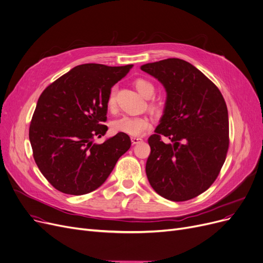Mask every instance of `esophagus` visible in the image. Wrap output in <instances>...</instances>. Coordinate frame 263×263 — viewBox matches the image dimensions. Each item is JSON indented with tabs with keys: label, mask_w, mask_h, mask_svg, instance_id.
I'll return each mask as SVG.
<instances>
[{
	"label": "esophagus",
	"mask_w": 263,
	"mask_h": 263,
	"mask_svg": "<svg viewBox=\"0 0 263 263\" xmlns=\"http://www.w3.org/2000/svg\"><path fill=\"white\" fill-rule=\"evenodd\" d=\"M131 141H132V144H139L141 142H143V139L142 138H139V136H132L131 138Z\"/></svg>",
	"instance_id": "esophagus-1"
}]
</instances>
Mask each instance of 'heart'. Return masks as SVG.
I'll list each match as a JSON object with an SVG mask.
<instances>
[{
	"label": "heart",
	"instance_id": "obj_1",
	"mask_svg": "<svg viewBox=\"0 0 263 263\" xmlns=\"http://www.w3.org/2000/svg\"><path fill=\"white\" fill-rule=\"evenodd\" d=\"M134 86L136 90L144 97L151 98L155 92V86L145 78L135 79ZM116 104V89L112 88L107 97L106 105L112 109ZM111 128L115 132H120L131 136H141L152 128V121L146 116H122L112 122Z\"/></svg>",
	"mask_w": 263,
	"mask_h": 263
}]
</instances>
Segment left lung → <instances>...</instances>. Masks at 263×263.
<instances>
[{"label": "left lung", "instance_id": "8db88e82", "mask_svg": "<svg viewBox=\"0 0 263 263\" xmlns=\"http://www.w3.org/2000/svg\"><path fill=\"white\" fill-rule=\"evenodd\" d=\"M141 70L166 91L163 116L148 139L146 175L161 197L181 202L208 190L218 176L229 148V118L224 99L196 66L170 58ZM165 136L171 143H164Z\"/></svg>", "mask_w": 263, "mask_h": 263}]
</instances>
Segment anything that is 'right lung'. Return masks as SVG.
Segmentation results:
<instances>
[{"label": "right lung", "instance_id": "add662e5", "mask_svg": "<svg viewBox=\"0 0 263 263\" xmlns=\"http://www.w3.org/2000/svg\"><path fill=\"white\" fill-rule=\"evenodd\" d=\"M133 64L77 65L45 89L34 110L29 139L34 160L50 184L66 195H86L99 188L131 146L128 134L104 143L106 101L111 87Z\"/></svg>", "mask_w": 263, "mask_h": 263}]
</instances>
